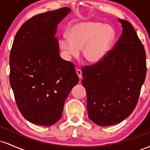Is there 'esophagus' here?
Returning a JSON list of instances; mask_svg holds the SVG:
<instances>
[{
  "instance_id": "esophagus-1",
  "label": "esophagus",
  "mask_w": 150,
  "mask_h": 150,
  "mask_svg": "<svg viewBox=\"0 0 150 150\" xmlns=\"http://www.w3.org/2000/svg\"><path fill=\"white\" fill-rule=\"evenodd\" d=\"M76 72H77V75H78L79 78H80V80H81V79H82V71H81L80 69H77Z\"/></svg>"
}]
</instances>
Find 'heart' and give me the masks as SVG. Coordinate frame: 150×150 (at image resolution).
<instances>
[{
  "instance_id": "heart-1",
  "label": "heart",
  "mask_w": 150,
  "mask_h": 150,
  "mask_svg": "<svg viewBox=\"0 0 150 150\" xmlns=\"http://www.w3.org/2000/svg\"><path fill=\"white\" fill-rule=\"evenodd\" d=\"M114 36L111 26L98 21L81 22L70 27L68 37H61L59 46L68 59L77 57L82 49L86 61L97 63L109 52Z\"/></svg>"
}]
</instances>
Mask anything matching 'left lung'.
Returning a JSON list of instances; mask_svg holds the SVG:
<instances>
[{
  "instance_id": "obj_1",
  "label": "left lung",
  "mask_w": 150,
  "mask_h": 150,
  "mask_svg": "<svg viewBox=\"0 0 150 150\" xmlns=\"http://www.w3.org/2000/svg\"><path fill=\"white\" fill-rule=\"evenodd\" d=\"M123 30L102 61L82 68L89 118L100 126L116 125L131 114L145 80L144 46L130 22L118 19Z\"/></svg>"
}]
</instances>
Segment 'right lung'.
<instances>
[{"mask_svg": "<svg viewBox=\"0 0 150 150\" xmlns=\"http://www.w3.org/2000/svg\"><path fill=\"white\" fill-rule=\"evenodd\" d=\"M71 12L62 8L32 17L18 31L10 54V82L22 115L51 126L61 119L68 94L78 83L75 66L59 54L58 24Z\"/></svg>", "mask_w": 150, "mask_h": 150, "instance_id": "obj_1", "label": "right lung"}]
</instances>
